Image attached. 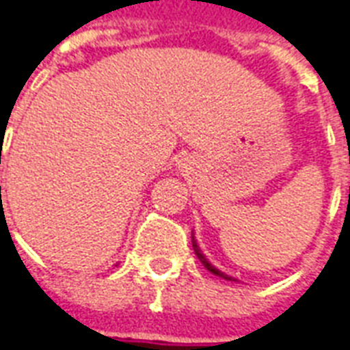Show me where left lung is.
Returning <instances> with one entry per match:
<instances>
[{
	"instance_id": "obj_1",
	"label": "left lung",
	"mask_w": 350,
	"mask_h": 350,
	"mask_svg": "<svg viewBox=\"0 0 350 350\" xmlns=\"http://www.w3.org/2000/svg\"><path fill=\"white\" fill-rule=\"evenodd\" d=\"M191 238H193V250H195V255H197L198 260H200V262H202V266H204L206 270H208V271H212V273H215V275H219V278L227 279V281H238V279L232 278V275H227V273H225V271H221L219 268H215V266H213V264L210 262V260H208V258H206L204 253H202V251H200V247H198L197 240H195V234L191 236Z\"/></svg>"
}]
</instances>
